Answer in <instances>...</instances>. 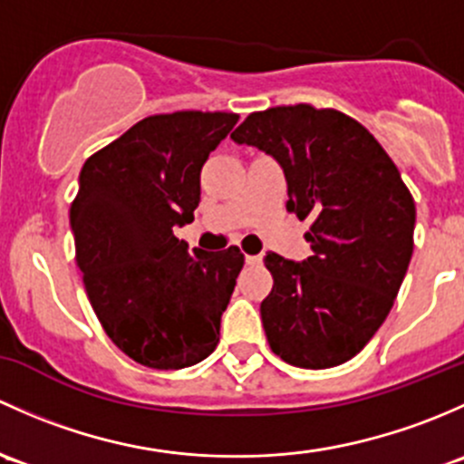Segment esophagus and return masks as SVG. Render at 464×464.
Segmentation results:
<instances>
[{
	"label": "esophagus",
	"instance_id": "34e87169",
	"mask_svg": "<svg viewBox=\"0 0 464 464\" xmlns=\"http://www.w3.org/2000/svg\"><path fill=\"white\" fill-rule=\"evenodd\" d=\"M261 261H264V256H261V255H247L246 256V264L247 266H259Z\"/></svg>",
	"mask_w": 464,
	"mask_h": 464
}]
</instances>
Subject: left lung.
Returning a JSON list of instances; mask_svg holds the SVG:
<instances>
[{
	"mask_svg": "<svg viewBox=\"0 0 464 464\" xmlns=\"http://www.w3.org/2000/svg\"><path fill=\"white\" fill-rule=\"evenodd\" d=\"M232 140L279 162L285 208L313 221L308 259H264L275 279L261 302L272 353L302 369L343 364L375 335L407 275L415 227L407 185L380 142L335 109L250 113Z\"/></svg>",
	"mask_w": 464,
	"mask_h": 464,
	"instance_id": "left-lung-1",
	"label": "left lung"
}]
</instances>
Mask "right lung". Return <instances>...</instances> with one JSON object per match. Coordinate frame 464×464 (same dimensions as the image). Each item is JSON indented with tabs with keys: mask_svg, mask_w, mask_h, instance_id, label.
<instances>
[{
	"mask_svg": "<svg viewBox=\"0 0 464 464\" xmlns=\"http://www.w3.org/2000/svg\"><path fill=\"white\" fill-rule=\"evenodd\" d=\"M237 121L223 111L150 116L80 171L71 232L89 302L109 339L150 369L198 364L218 343L243 255L234 246L188 252L174 227L194 221L200 169Z\"/></svg>",
	"mask_w": 464,
	"mask_h": 464,
	"instance_id": "add662e5",
	"label": "right lung"
}]
</instances>
